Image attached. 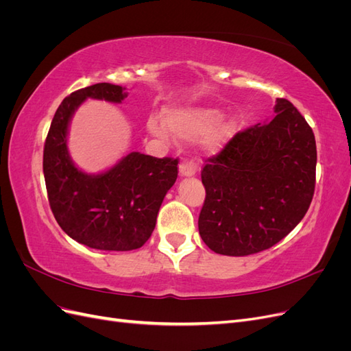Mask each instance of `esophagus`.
<instances>
[{"label": "esophagus", "instance_id": "1", "mask_svg": "<svg viewBox=\"0 0 351 351\" xmlns=\"http://www.w3.org/2000/svg\"><path fill=\"white\" fill-rule=\"evenodd\" d=\"M195 174H196V165L192 159H189V161H183L182 164H180V176L192 177Z\"/></svg>", "mask_w": 351, "mask_h": 351}]
</instances>
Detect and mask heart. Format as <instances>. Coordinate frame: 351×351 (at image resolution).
Wrapping results in <instances>:
<instances>
[{
	"label": "heart",
	"mask_w": 351,
	"mask_h": 351,
	"mask_svg": "<svg viewBox=\"0 0 351 351\" xmlns=\"http://www.w3.org/2000/svg\"><path fill=\"white\" fill-rule=\"evenodd\" d=\"M218 110L206 107H190L165 111L167 125L178 139L195 141L204 136V149L208 154H217L234 134L236 125L231 120H220ZM149 129L154 134L167 137V129L162 123L152 119Z\"/></svg>",
	"instance_id": "1"
}]
</instances>
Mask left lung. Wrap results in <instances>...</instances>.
<instances>
[{"label":"left lung","instance_id":"left-lung-1","mask_svg":"<svg viewBox=\"0 0 351 351\" xmlns=\"http://www.w3.org/2000/svg\"><path fill=\"white\" fill-rule=\"evenodd\" d=\"M274 119L239 132L206 159L199 234L227 256L272 247L299 224L315 193L316 142L304 117L284 98Z\"/></svg>","mask_w":351,"mask_h":351}]
</instances>
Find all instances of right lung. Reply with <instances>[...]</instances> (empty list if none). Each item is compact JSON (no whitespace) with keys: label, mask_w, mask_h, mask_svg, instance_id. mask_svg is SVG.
Masks as SVG:
<instances>
[{"label":"right lung","mask_w":351,"mask_h":351,"mask_svg":"<svg viewBox=\"0 0 351 351\" xmlns=\"http://www.w3.org/2000/svg\"><path fill=\"white\" fill-rule=\"evenodd\" d=\"M88 98L120 104L127 92L119 84L97 83L61 102L44 146L51 210L62 231L84 246L139 249L151 237L158 210L176 183L178 159L132 152L102 174L83 173L69 155L67 133L71 115Z\"/></svg>","instance_id":"right-lung-1"}]
</instances>
